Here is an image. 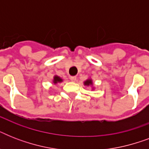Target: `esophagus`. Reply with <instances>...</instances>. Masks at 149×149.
Instances as JSON below:
<instances>
[{
	"mask_svg": "<svg viewBox=\"0 0 149 149\" xmlns=\"http://www.w3.org/2000/svg\"><path fill=\"white\" fill-rule=\"evenodd\" d=\"M70 79L72 82H75L76 80H77V77H70Z\"/></svg>",
	"mask_w": 149,
	"mask_h": 149,
	"instance_id": "34e87169",
	"label": "esophagus"
}]
</instances>
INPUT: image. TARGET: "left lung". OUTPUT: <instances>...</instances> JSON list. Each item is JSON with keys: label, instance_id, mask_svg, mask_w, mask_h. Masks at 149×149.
<instances>
[{"label": "left lung", "instance_id": "left-lung-1", "mask_svg": "<svg viewBox=\"0 0 149 149\" xmlns=\"http://www.w3.org/2000/svg\"><path fill=\"white\" fill-rule=\"evenodd\" d=\"M84 85L85 86H92L93 85V81H92V79H86V81L84 82Z\"/></svg>", "mask_w": 149, "mask_h": 149}]
</instances>
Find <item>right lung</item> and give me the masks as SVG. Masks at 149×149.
<instances>
[{
	"label": "right lung",
	"mask_w": 149,
	"mask_h": 149,
	"mask_svg": "<svg viewBox=\"0 0 149 149\" xmlns=\"http://www.w3.org/2000/svg\"><path fill=\"white\" fill-rule=\"evenodd\" d=\"M61 82H63V79L60 78L58 76H55L53 77V84H58V83H61Z\"/></svg>",
	"instance_id": "add662e5"
}]
</instances>
